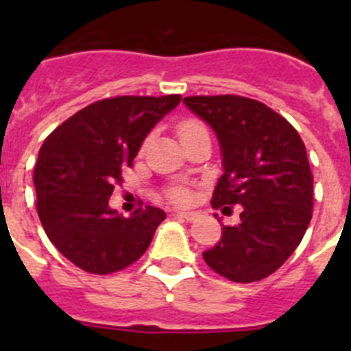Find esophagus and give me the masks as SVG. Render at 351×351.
<instances>
[{
	"label": "esophagus",
	"mask_w": 351,
	"mask_h": 351,
	"mask_svg": "<svg viewBox=\"0 0 351 351\" xmlns=\"http://www.w3.org/2000/svg\"><path fill=\"white\" fill-rule=\"evenodd\" d=\"M178 216L179 218L186 219V221H195V219L198 218V214L193 213V210H184V213H182V210H179Z\"/></svg>",
	"instance_id": "1"
}]
</instances>
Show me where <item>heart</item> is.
I'll list each match as a JSON object with an SVG mask.
<instances>
[{
    "instance_id": "1",
    "label": "heart",
    "mask_w": 351,
    "mask_h": 351,
    "mask_svg": "<svg viewBox=\"0 0 351 351\" xmlns=\"http://www.w3.org/2000/svg\"><path fill=\"white\" fill-rule=\"evenodd\" d=\"M202 128L204 126H200L198 123H195V121H184V123L179 125V137L182 138L186 137V135H190V133H195ZM169 195L173 202H178V204H186L188 200H190V193H188L184 188H173V190H170Z\"/></svg>"
}]
</instances>
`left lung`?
<instances>
[{"mask_svg":"<svg viewBox=\"0 0 351 351\" xmlns=\"http://www.w3.org/2000/svg\"><path fill=\"white\" fill-rule=\"evenodd\" d=\"M182 104L218 138L223 173L213 207L228 213L230 206H241L239 223L221 225V239L204 251V260L235 283L263 280L287 262L311 221L313 176L306 145L285 117L256 100L188 96Z\"/></svg>","mask_w":351,"mask_h":351,"instance_id":"8db88e82","label":"left lung"}]
</instances>
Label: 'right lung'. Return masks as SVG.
Instances as JSON below:
<instances>
[{"label":"right lung","instance_id":"obj_1","mask_svg":"<svg viewBox=\"0 0 351 351\" xmlns=\"http://www.w3.org/2000/svg\"><path fill=\"white\" fill-rule=\"evenodd\" d=\"M179 95L95 101L45 138L35 167L36 210L49 241L86 272L110 274L137 262L165 210L145 206L125 218L108 206L121 172Z\"/></svg>","mask_w":351,"mask_h":351}]
</instances>
